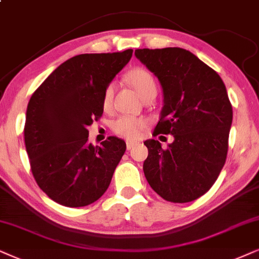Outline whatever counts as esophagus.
I'll list each match as a JSON object with an SVG mask.
<instances>
[{"label":"esophagus","instance_id":"34e87169","mask_svg":"<svg viewBox=\"0 0 259 259\" xmlns=\"http://www.w3.org/2000/svg\"><path fill=\"white\" fill-rule=\"evenodd\" d=\"M135 146H136V142H133V141H126V148L129 150L133 149Z\"/></svg>","mask_w":259,"mask_h":259}]
</instances>
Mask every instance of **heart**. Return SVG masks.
Segmentation results:
<instances>
[{
  "instance_id": "1",
  "label": "heart",
  "mask_w": 259,
  "mask_h": 259,
  "mask_svg": "<svg viewBox=\"0 0 259 259\" xmlns=\"http://www.w3.org/2000/svg\"><path fill=\"white\" fill-rule=\"evenodd\" d=\"M127 82L132 84V87L137 92V94L142 98H145L149 94L155 93L156 94V83L154 80L153 75L142 68H136V69L130 70L126 74ZM113 97V84H109L106 87L105 92H104L103 104L105 107H109L111 105ZM146 126V122L143 119L134 118V117L123 116L119 117L118 119L114 120L112 124L113 132L117 135L126 137L129 140L137 139L140 136L141 132L143 127Z\"/></svg>"
}]
</instances>
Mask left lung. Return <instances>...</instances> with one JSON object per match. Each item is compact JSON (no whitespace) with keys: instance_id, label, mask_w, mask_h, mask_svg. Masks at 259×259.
<instances>
[{"instance_id":"left-lung-1","label":"left lung","mask_w":259,"mask_h":259,"mask_svg":"<svg viewBox=\"0 0 259 259\" xmlns=\"http://www.w3.org/2000/svg\"><path fill=\"white\" fill-rule=\"evenodd\" d=\"M135 56L158 77L163 106L154 135L175 137L167 149L147 140V182L163 199L191 202L211 188L224 167L233 111L217 71L182 48L137 49Z\"/></svg>"}]
</instances>
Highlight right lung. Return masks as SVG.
<instances>
[{
    "label": "right lung",
    "mask_w": 259,
    "mask_h": 259,
    "mask_svg": "<svg viewBox=\"0 0 259 259\" xmlns=\"http://www.w3.org/2000/svg\"><path fill=\"white\" fill-rule=\"evenodd\" d=\"M133 56L82 54L65 61L32 94L26 111L25 145L42 191L65 207H84L109 188L126 145L110 136L88 143V126L104 112V92Z\"/></svg>",
    "instance_id": "obj_1"
}]
</instances>
